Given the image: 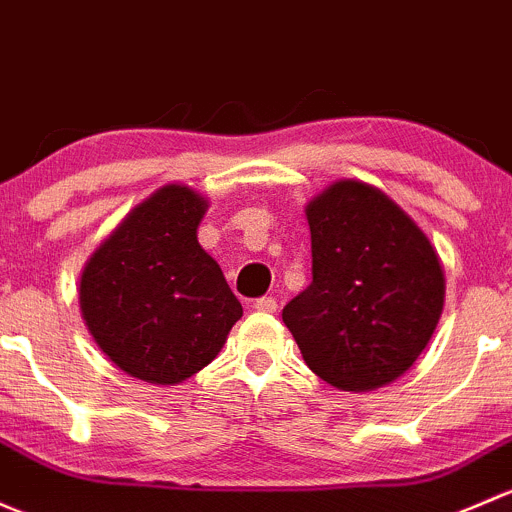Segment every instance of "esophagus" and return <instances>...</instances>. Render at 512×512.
I'll list each match as a JSON object with an SVG mask.
<instances>
[{"label": "esophagus", "mask_w": 512, "mask_h": 512, "mask_svg": "<svg viewBox=\"0 0 512 512\" xmlns=\"http://www.w3.org/2000/svg\"><path fill=\"white\" fill-rule=\"evenodd\" d=\"M254 308L261 310V313H276L278 303H276V298H271V295H263V298L254 300Z\"/></svg>", "instance_id": "obj_1"}]
</instances>
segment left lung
<instances>
[{"label":"left lung","mask_w":512,"mask_h":512,"mask_svg":"<svg viewBox=\"0 0 512 512\" xmlns=\"http://www.w3.org/2000/svg\"><path fill=\"white\" fill-rule=\"evenodd\" d=\"M305 214L313 281L283 308L305 365L345 392L394 382L444 308L434 246L387 194L355 179L335 182Z\"/></svg>","instance_id":"obj_1"}]
</instances>
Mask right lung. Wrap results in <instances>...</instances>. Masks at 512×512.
Instances as JSON below:
<instances>
[{"mask_svg":"<svg viewBox=\"0 0 512 512\" xmlns=\"http://www.w3.org/2000/svg\"><path fill=\"white\" fill-rule=\"evenodd\" d=\"M207 199L167 184L100 244L81 276V310L110 362L177 384L219 355L241 318L219 263L197 241Z\"/></svg>","mask_w":512,"mask_h":512,"instance_id":"1","label":"right lung"}]
</instances>
